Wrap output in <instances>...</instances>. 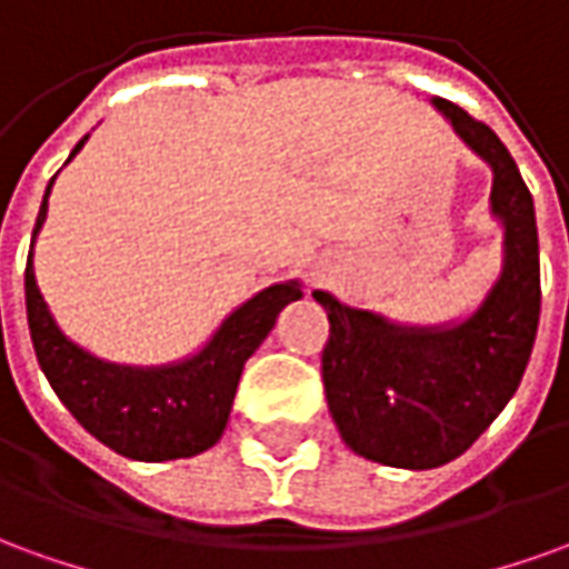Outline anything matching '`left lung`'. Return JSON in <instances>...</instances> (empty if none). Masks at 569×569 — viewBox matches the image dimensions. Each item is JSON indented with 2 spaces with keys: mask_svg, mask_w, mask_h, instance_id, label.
<instances>
[{
  "mask_svg": "<svg viewBox=\"0 0 569 569\" xmlns=\"http://www.w3.org/2000/svg\"><path fill=\"white\" fill-rule=\"evenodd\" d=\"M451 128L493 170L490 212L502 222V271L469 320L399 326L313 292L329 317L322 383L350 451L396 469H436L493 423L512 399L539 326L533 198L500 137L436 97Z\"/></svg>",
  "mask_w": 569,
  "mask_h": 569,
  "instance_id": "left-lung-1",
  "label": "left lung"
}]
</instances>
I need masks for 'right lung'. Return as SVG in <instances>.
Listing matches in <instances>:
<instances>
[{"instance_id":"right-lung-1","label":"right lung","mask_w":569,"mask_h":569,"mask_svg":"<svg viewBox=\"0 0 569 569\" xmlns=\"http://www.w3.org/2000/svg\"><path fill=\"white\" fill-rule=\"evenodd\" d=\"M84 140L72 149L69 161L79 154ZM51 186L54 179L44 191L32 240L48 216ZM23 289L36 359L60 402L93 439H100L121 457L142 463L194 457L222 439L243 362L268 338L280 310L301 298L298 280L268 286L259 296L249 298L247 305H240L219 326L210 345L191 359L154 369H133L91 357L57 329L54 317L36 286L32 247Z\"/></svg>"}]
</instances>
